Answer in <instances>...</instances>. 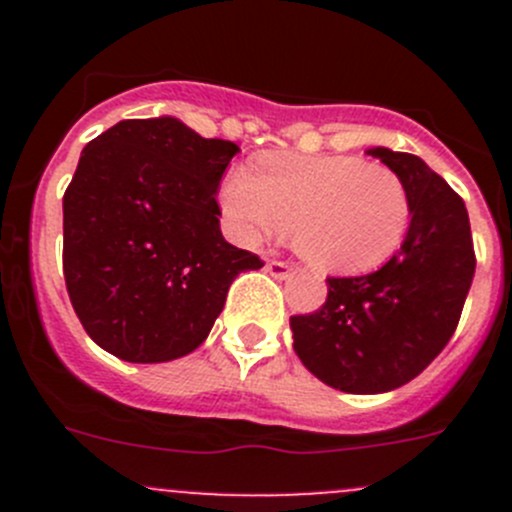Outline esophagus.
<instances>
[{"label": "esophagus", "mask_w": 512, "mask_h": 512, "mask_svg": "<svg viewBox=\"0 0 512 512\" xmlns=\"http://www.w3.org/2000/svg\"><path fill=\"white\" fill-rule=\"evenodd\" d=\"M265 270L270 272L275 280H285V277H289V272H292V265H289V262H285V260H267Z\"/></svg>", "instance_id": "34e87169"}]
</instances>
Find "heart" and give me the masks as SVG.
Returning <instances> with one entry per match:
<instances>
[{
    "instance_id": "obj_1",
    "label": "heart",
    "mask_w": 512,
    "mask_h": 512,
    "mask_svg": "<svg viewBox=\"0 0 512 512\" xmlns=\"http://www.w3.org/2000/svg\"><path fill=\"white\" fill-rule=\"evenodd\" d=\"M223 210L247 245L292 230L299 255L332 272L384 265L411 227V195L399 173L356 156L262 158L257 173L227 178Z\"/></svg>"
}]
</instances>
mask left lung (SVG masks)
<instances>
[{"label": "left lung", "mask_w": 512, "mask_h": 512, "mask_svg": "<svg viewBox=\"0 0 512 512\" xmlns=\"http://www.w3.org/2000/svg\"><path fill=\"white\" fill-rule=\"evenodd\" d=\"M404 180L411 227L376 272L327 277V302L289 317L294 352L324 384L384 394L416 379L453 337L476 272L463 198L411 153L371 148Z\"/></svg>", "instance_id": "left-lung-1"}]
</instances>
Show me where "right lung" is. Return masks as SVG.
<instances>
[{
	"label": "right lung",
	"mask_w": 512,
	"mask_h": 512,
	"mask_svg": "<svg viewBox=\"0 0 512 512\" xmlns=\"http://www.w3.org/2000/svg\"><path fill=\"white\" fill-rule=\"evenodd\" d=\"M240 148L131 118L81 151L64 193V280L86 334L133 364L205 342L227 289L265 262L225 242L218 185Z\"/></svg>",
	"instance_id": "1"
}]
</instances>
